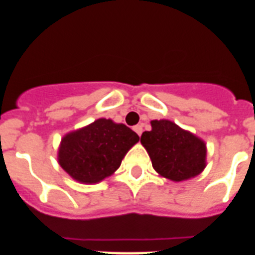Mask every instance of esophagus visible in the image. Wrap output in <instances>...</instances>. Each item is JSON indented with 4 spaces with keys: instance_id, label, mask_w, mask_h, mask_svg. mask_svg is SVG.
Returning <instances> with one entry per match:
<instances>
[{
    "instance_id": "esophagus-1",
    "label": "esophagus",
    "mask_w": 255,
    "mask_h": 255,
    "mask_svg": "<svg viewBox=\"0 0 255 255\" xmlns=\"http://www.w3.org/2000/svg\"><path fill=\"white\" fill-rule=\"evenodd\" d=\"M134 131L136 132V134H138L139 136H140L141 132H143V125H141V124H139V125L134 126Z\"/></svg>"
}]
</instances>
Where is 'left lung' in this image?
Returning a JSON list of instances; mask_svg holds the SVG:
<instances>
[{"label": "left lung", "instance_id": "8db88e82", "mask_svg": "<svg viewBox=\"0 0 255 255\" xmlns=\"http://www.w3.org/2000/svg\"><path fill=\"white\" fill-rule=\"evenodd\" d=\"M150 124L152 130L144 131L140 141L159 175L182 181L203 171L207 153L203 140L168 120H154Z\"/></svg>", "mask_w": 255, "mask_h": 255}]
</instances>
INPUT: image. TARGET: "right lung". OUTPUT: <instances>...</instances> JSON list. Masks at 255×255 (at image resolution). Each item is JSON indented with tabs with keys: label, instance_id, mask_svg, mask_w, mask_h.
I'll list each match as a JSON object with an SVG mask.
<instances>
[{
	"label": "right lung",
	"instance_id": "1",
	"mask_svg": "<svg viewBox=\"0 0 255 255\" xmlns=\"http://www.w3.org/2000/svg\"><path fill=\"white\" fill-rule=\"evenodd\" d=\"M139 140L124 124L100 119L62 139L58 162L73 179L94 184L120 167L126 152Z\"/></svg>",
	"mask_w": 255,
	"mask_h": 255
}]
</instances>
